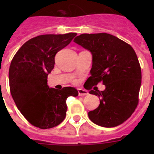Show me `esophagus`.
Masks as SVG:
<instances>
[{
	"label": "esophagus",
	"mask_w": 154,
	"mask_h": 154,
	"mask_svg": "<svg viewBox=\"0 0 154 154\" xmlns=\"http://www.w3.org/2000/svg\"><path fill=\"white\" fill-rule=\"evenodd\" d=\"M78 92H79V96H87V95H89V92H88V91L85 90V89H79Z\"/></svg>",
	"instance_id": "obj_1"
}]
</instances>
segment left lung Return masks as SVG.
<instances>
[{
  "instance_id": "1",
  "label": "left lung",
  "mask_w": 154,
  "mask_h": 154,
  "mask_svg": "<svg viewBox=\"0 0 154 154\" xmlns=\"http://www.w3.org/2000/svg\"><path fill=\"white\" fill-rule=\"evenodd\" d=\"M74 42L92 55L91 76L85 88L99 96L100 104L89 112V119L103 127L122 124L131 116L139 102L142 75L135 51L129 44L107 33L82 34ZM100 81L106 85L105 91L91 89Z\"/></svg>"
}]
</instances>
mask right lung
Here are the masks:
<instances>
[{
	"label": "right lung",
	"instance_id": "add662e5",
	"mask_svg": "<svg viewBox=\"0 0 154 154\" xmlns=\"http://www.w3.org/2000/svg\"><path fill=\"white\" fill-rule=\"evenodd\" d=\"M76 35L37 36L25 42L12 59L9 69L12 98L25 119L36 127L50 129L60 124L66 116L67 98L79 95L73 87L58 90L47 84L56 53Z\"/></svg>",
	"mask_w": 154,
	"mask_h": 154
}]
</instances>
